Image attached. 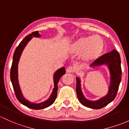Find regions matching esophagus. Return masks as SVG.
<instances>
[{"mask_svg": "<svg viewBox=\"0 0 129 129\" xmlns=\"http://www.w3.org/2000/svg\"><path fill=\"white\" fill-rule=\"evenodd\" d=\"M66 72L69 73H71L74 72V68H73L72 66H68V67L66 68Z\"/></svg>", "mask_w": 129, "mask_h": 129, "instance_id": "obj_1", "label": "esophagus"}]
</instances>
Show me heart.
<instances>
[{
    "instance_id": "obj_1",
    "label": "heart",
    "mask_w": 129,
    "mask_h": 129,
    "mask_svg": "<svg viewBox=\"0 0 129 129\" xmlns=\"http://www.w3.org/2000/svg\"><path fill=\"white\" fill-rule=\"evenodd\" d=\"M105 49L104 40L99 36H82L75 40L70 45L72 53L80 54L81 61L91 63L100 57Z\"/></svg>"
}]
</instances>
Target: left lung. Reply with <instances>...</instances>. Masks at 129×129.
Masks as SVG:
<instances>
[{
  "label": "left lung",
  "instance_id": "obj_1",
  "mask_svg": "<svg viewBox=\"0 0 129 129\" xmlns=\"http://www.w3.org/2000/svg\"><path fill=\"white\" fill-rule=\"evenodd\" d=\"M106 65L110 74V85L108 92L103 97L96 101H91L84 96L81 90V79L76 77V93L81 103L87 108L95 109H101L113 102L116 98L119 86L121 81L122 70L120 66V57L119 53L113 50L109 53L102 55L97 60L90 64L92 68Z\"/></svg>",
  "mask_w": 129,
  "mask_h": 129
}]
</instances>
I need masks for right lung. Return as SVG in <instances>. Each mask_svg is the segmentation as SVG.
Wrapping results in <instances>:
<instances>
[{
	"mask_svg": "<svg viewBox=\"0 0 129 129\" xmlns=\"http://www.w3.org/2000/svg\"><path fill=\"white\" fill-rule=\"evenodd\" d=\"M41 36L40 35L38 31H35L29 34L27 36L24 37L23 41L20 43L18 46L15 49V51L13 54V61H12V67H11L10 71V79L12 81V85H13V90L18 100L21 103L23 104L24 106L29 108L33 109H42L46 108L54 103L55 99H56V96H57V91H58V83L59 79L61 78L63 74L66 73L64 67L61 68L60 69L58 70L54 73L53 75V82H54V88L51 93L49 98L45 102H42L40 103H34L33 102H30L27 100L23 96V94L21 93V90L19 85L18 82V66L19 61H20V56L21 55L22 52L23 50L25 48L27 44L30 41V40L33 38V37H39Z\"/></svg>",
	"mask_w": 129,
	"mask_h": 129,
	"instance_id": "right-lung-1",
	"label": "right lung"
}]
</instances>
